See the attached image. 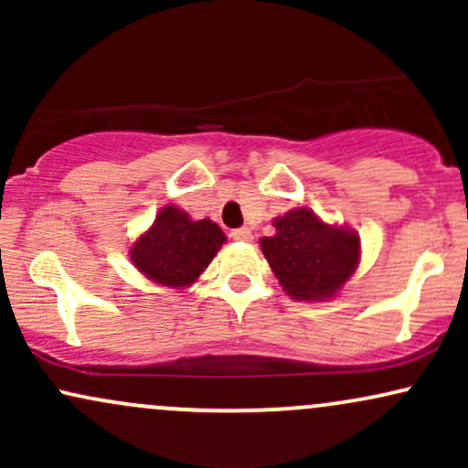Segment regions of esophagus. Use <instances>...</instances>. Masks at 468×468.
<instances>
[{"instance_id": "obj_1", "label": "esophagus", "mask_w": 468, "mask_h": 468, "mask_svg": "<svg viewBox=\"0 0 468 468\" xmlns=\"http://www.w3.org/2000/svg\"><path fill=\"white\" fill-rule=\"evenodd\" d=\"M230 238L238 239V241H250L252 239V230L249 227L235 229V230H230Z\"/></svg>"}]
</instances>
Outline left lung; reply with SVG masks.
Listing matches in <instances>:
<instances>
[{
  "label": "left lung",
  "instance_id": "1",
  "mask_svg": "<svg viewBox=\"0 0 468 468\" xmlns=\"http://www.w3.org/2000/svg\"><path fill=\"white\" fill-rule=\"evenodd\" d=\"M275 235L261 238V252L292 299L325 302L354 275L361 257L356 230L325 224L310 208H292L272 222Z\"/></svg>",
  "mask_w": 468,
  "mask_h": 468
}]
</instances>
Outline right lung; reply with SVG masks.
<instances>
[{
	"mask_svg": "<svg viewBox=\"0 0 468 468\" xmlns=\"http://www.w3.org/2000/svg\"><path fill=\"white\" fill-rule=\"evenodd\" d=\"M227 235L211 219H191L189 213L166 204L152 229L132 244L130 257L144 277L160 286L186 288L202 275L222 249Z\"/></svg>",
	"mask_w": 468,
	"mask_h": 468,
	"instance_id": "obj_1",
	"label": "right lung"
}]
</instances>
